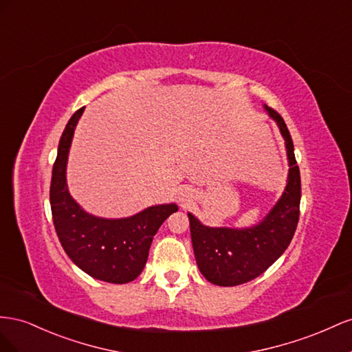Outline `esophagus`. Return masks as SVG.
<instances>
[{
  "mask_svg": "<svg viewBox=\"0 0 352 352\" xmlns=\"http://www.w3.org/2000/svg\"><path fill=\"white\" fill-rule=\"evenodd\" d=\"M188 197H190V192H187V190H184V192H182V193H179V196H178L179 202H186Z\"/></svg>",
  "mask_w": 352,
  "mask_h": 352,
  "instance_id": "34e87169",
  "label": "esophagus"
}]
</instances>
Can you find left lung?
I'll use <instances>...</instances> for the list:
<instances>
[{
    "label": "left lung",
    "instance_id": "obj_1",
    "mask_svg": "<svg viewBox=\"0 0 352 352\" xmlns=\"http://www.w3.org/2000/svg\"><path fill=\"white\" fill-rule=\"evenodd\" d=\"M264 107L286 142L290 168L283 196L258 226L242 230L206 227L188 214L197 267L208 282L217 286L243 285L263 274L287 249L298 226L300 174L294 142L283 118L276 110Z\"/></svg>",
    "mask_w": 352,
    "mask_h": 352
}]
</instances>
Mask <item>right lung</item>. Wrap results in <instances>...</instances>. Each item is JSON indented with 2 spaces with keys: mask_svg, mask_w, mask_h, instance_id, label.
<instances>
[{
  "mask_svg": "<svg viewBox=\"0 0 352 352\" xmlns=\"http://www.w3.org/2000/svg\"><path fill=\"white\" fill-rule=\"evenodd\" d=\"M72 115L60 137L53 165L50 205L57 237L67 256L88 276L107 283L124 285L137 278L147 263L153 236L164 221L177 212L175 204L150 206L129 218L106 219L87 214L66 186V164L78 119Z\"/></svg>",
  "mask_w": 352,
  "mask_h": 352,
  "instance_id": "obj_1",
  "label": "right lung"
}]
</instances>
